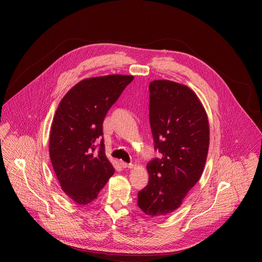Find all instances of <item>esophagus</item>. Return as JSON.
Returning <instances> with one entry per match:
<instances>
[{"label":"esophagus","instance_id":"34e87169","mask_svg":"<svg viewBox=\"0 0 262 262\" xmlns=\"http://www.w3.org/2000/svg\"><path fill=\"white\" fill-rule=\"evenodd\" d=\"M121 166H122L123 168H129V169H132V168L135 167L134 164H127V163H125V162H122V163H121Z\"/></svg>","mask_w":262,"mask_h":262}]
</instances>
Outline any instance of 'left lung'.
I'll return each instance as SVG.
<instances>
[{
    "mask_svg": "<svg viewBox=\"0 0 262 262\" xmlns=\"http://www.w3.org/2000/svg\"><path fill=\"white\" fill-rule=\"evenodd\" d=\"M149 121L155 150L147 164L148 184L138 193V206L149 216L177 209L203 172L209 146L206 112L193 90L159 80L149 84Z\"/></svg>",
    "mask_w": 262,
    "mask_h": 262,
    "instance_id": "left-lung-1",
    "label": "left lung"
}]
</instances>
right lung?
I'll use <instances>...</instances> for the list:
<instances>
[{
	"instance_id": "1",
	"label": "right lung",
	"mask_w": 262,
	"mask_h": 262,
	"mask_svg": "<svg viewBox=\"0 0 262 262\" xmlns=\"http://www.w3.org/2000/svg\"><path fill=\"white\" fill-rule=\"evenodd\" d=\"M133 80L122 74L83 80L56 111L50 135L52 165L61 189L80 205L94 201L115 172L104 154L102 122Z\"/></svg>"
}]
</instances>
